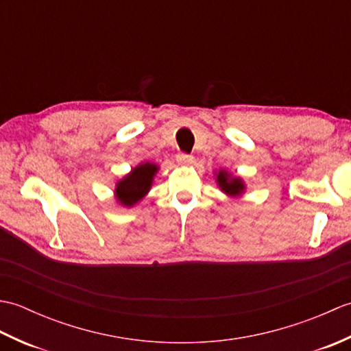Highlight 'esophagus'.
<instances>
[{
	"mask_svg": "<svg viewBox=\"0 0 351 351\" xmlns=\"http://www.w3.org/2000/svg\"><path fill=\"white\" fill-rule=\"evenodd\" d=\"M176 161L180 164H184V166H187V164L193 162V156L187 155V154H180V155H176Z\"/></svg>",
	"mask_w": 351,
	"mask_h": 351,
	"instance_id": "esophagus-1",
	"label": "esophagus"
}]
</instances>
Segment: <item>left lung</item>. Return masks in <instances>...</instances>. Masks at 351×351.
<instances>
[{"label": "left lung", "mask_w": 351, "mask_h": 351, "mask_svg": "<svg viewBox=\"0 0 351 351\" xmlns=\"http://www.w3.org/2000/svg\"><path fill=\"white\" fill-rule=\"evenodd\" d=\"M215 184L228 197H241L245 193V182L241 176L230 173L228 169H219L214 171Z\"/></svg>", "instance_id": "8db88e82"}]
</instances>
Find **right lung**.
Wrapping results in <instances>:
<instances>
[{"mask_svg":"<svg viewBox=\"0 0 351 351\" xmlns=\"http://www.w3.org/2000/svg\"><path fill=\"white\" fill-rule=\"evenodd\" d=\"M160 166L155 162H140L123 175L114 185V199L123 208H132L143 200L152 189L154 178L158 173Z\"/></svg>","mask_w":351,"mask_h":351,"instance_id":"right-lung-1","label":"right lung"}]
</instances>
